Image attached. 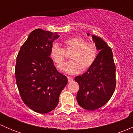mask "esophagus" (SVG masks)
Returning a JSON list of instances; mask_svg holds the SVG:
<instances>
[{"instance_id": "esophagus-1", "label": "esophagus", "mask_w": 133, "mask_h": 133, "mask_svg": "<svg viewBox=\"0 0 133 133\" xmlns=\"http://www.w3.org/2000/svg\"><path fill=\"white\" fill-rule=\"evenodd\" d=\"M68 80L69 82H73V78L71 77V76H68Z\"/></svg>"}]
</instances>
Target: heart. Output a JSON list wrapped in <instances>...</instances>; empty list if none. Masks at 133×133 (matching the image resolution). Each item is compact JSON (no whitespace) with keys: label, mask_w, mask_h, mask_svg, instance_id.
<instances>
[{"label":"heart","mask_w":133,"mask_h":133,"mask_svg":"<svg viewBox=\"0 0 133 133\" xmlns=\"http://www.w3.org/2000/svg\"><path fill=\"white\" fill-rule=\"evenodd\" d=\"M64 48L53 44L49 49V57L58 70H62L65 60V53L71 51L69 60L65 66V71L71 75L77 74L81 69L86 70L94 64L98 55L95 43L85 42L78 36H74L62 42Z\"/></svg>","instance_id":"heart-1"}]
</instances>
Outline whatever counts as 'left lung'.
<instances>
[{
  "label": "left lung",
  "instance_id": "obj_1",
  "mask_svg": "<svg viewBox=\"0 0 133 133\" xmlns=\"http://www.w3.org/2000/svg\"><path fill=\"white\" fill-rule=\"evenodd\" d=\"M92 38L100 52L88 71L75 78L79 85L76 95L78 103L89 111L108 103L116 88V66L112 49L100 37L92 35Z\"/></svg>",
  "mask_w": 133,
  "mask_h": 133
}]
</instances>
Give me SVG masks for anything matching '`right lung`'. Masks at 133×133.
<instances>
[{
  "label": "right lung",
  "instance_id": "add662e5",
  "mask_svg": "<svg viewBox=\"0 0 133 133\" xmlns=\"http://www.w3.org/2000/svg\"><path fill=\"white\" fill-rule=\"evenodd\" d=\"M57 32L41 29L33 31L17 57L15 78L24 103L35 112L45 114L57 106L59 96L68 84L65 75L59 73L49 57Z\"/></svg>",
  "mask_w": 133,
  "mask_h": 133
}]
</instances>
